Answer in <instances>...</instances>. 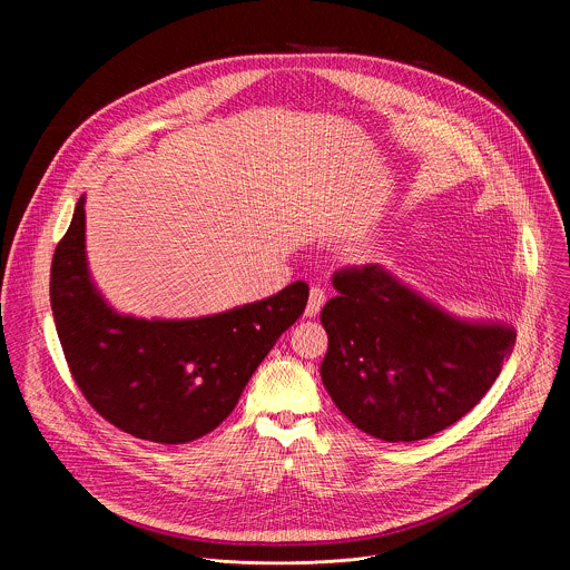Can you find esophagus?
Wrapping results in <instances>:
<instances>
[{"instance_id":"esophagus-1","label":"esophagus","mask_w":570,"mask_h":570,"mask_svg":"<svg viewBox=\"0 0 570 570\" xmlns=\"http://www.w3.org/2000/svg\"><path fill=\"white\" fill-rule=\"evenodd\" d=\"M324 291L320 288V286H313L311 288V293H308V304H306V315L308 317H315L317 313H320V308H322V304H324Z\"/></svg>"}]
</instances>
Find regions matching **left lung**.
I'll return each instance as SVG.
<instances>
[{"label": "left lung", "instance_id": "left-lung-1", "mask_svg": "<svg viewBox=\"0 0 570 570\" xmlns=\"http://www.w3.org/2000/svg\"><path fill=\"white\" fill-rule=\"evenodd\" d=\"M320 320L330 350L322 383L341 413L385 442H417L458 420L487 394L512 354L503 324L460 322L381 266H345Z\"/></svg>", "mask_w": 570, "mask_h": 570}]
</instances>
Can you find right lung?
Wrapping results in <instances>:
<instances>
[{"label":"right lung","mask_w":570,"mask_h":570,"mask_svg":"<svg viewBox=\"0 0 570 570\" xmlns=\"http://www.w3.org/2000/svg\"><path fill=\"white\" fill-rule=\"evenodd\" d=\"M80 196L51 262V311L67 367L92 409L119 431L185 444L214 431L253 372L304 313L308 286L196 320L117 315L95 291L86 264Z\"/></svg>","instance_id":"1"}]
</instances>
